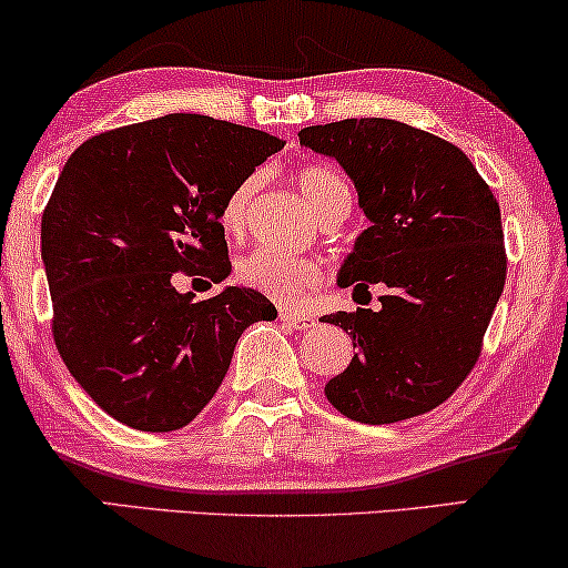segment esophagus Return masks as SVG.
I'll list each match as a JSON object with an SVG mask.
<instances>
[{
    "instance_id": "obj_1",
    "label": "esophagus",
    "mask_w": 568,
    "mask_h": 568,
    "mask_svg": "<svg viewBox=\"0 0 568 568\" xmlns=\"http://www.w3.org/2000/svg\"><path fill=\"white\" fill-rule=\"evenodd\" d=\"M278 318H282V321L286 323V326L294 328V331H307V328L315 326L313 315L300 313V311H290V307H284V311L278 313Z\"/></svg>"
}]
</instances>
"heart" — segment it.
I'll list each match as a JSON object with an SVG mask.
<instances>
[{
  "instance_id": "b5f03b06",
  "label": "heart",
  "mask_w": 568,
  "mask_h": 568,
  "mask_svg": "<svg viewBox=\"0 0 568 568\" xmlns=\"http://www.w3.org/2000/svg\"><path fill=\"white\" fill-rule=\"evenodd\" d=\"M302 197L318 216L334 203H352V193L342 172L328 164H307L297 172ZM255 193V176L242 180L221 205V226L226 234H242L247 221V205ZM237 278L250 290H257L278 302H297L311 286H318L323 268L318 261L302 255H286L271 247H257L237 263Z\"/></svg>"
}]
</instances>
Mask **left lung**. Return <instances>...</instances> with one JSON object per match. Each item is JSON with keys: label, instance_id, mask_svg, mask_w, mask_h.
I'll use <instances>...</instances> for the list:
<instances>
[{"label": "left lung", "instance_id": "1", "mask_svg": "<svg viewBox=\"0 0 568 568\" xmlns=\"http://www.w3.org/2000/svg\"><path fill=\"white\" fill-rule=\"evenodd\" d=\"M300 145L342 164L371 219L338 286H355V300L373 284L388 290L381 311L323 315L357 349L326 383L328 402L367 425L436 409L473 373L504 292L496 197L462 149L396 120L315 124Z\"/></svg>", "mask_w": 568, "mask_h": 568}]
</instances>
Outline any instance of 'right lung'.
Returning <instances> with one entry per match:
<instances>
[{
    "mask_svg": "<svg viewBox=\"0 0 568 568\" xmlns=\"http://www.w3.org/2000/svg\"><path fill=\"white\" fill-rule=\"evenodd\" d=\"M284 140L201 114H166L85 140L41 219L51 334L83 392L135 430L185 428L213 399L242 331L274 321L261 292L174 290L230 276L221 205Z\"/></svg>",
    "mask_w": 568,
    "mask_h": 568,
    "instance_id": "obj_1",
    "label": "right lung"
}]
</instances>
